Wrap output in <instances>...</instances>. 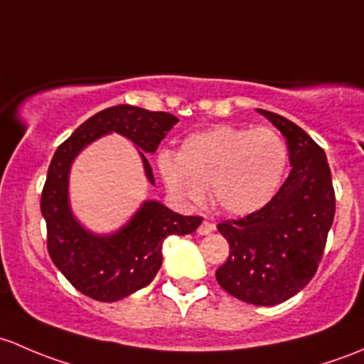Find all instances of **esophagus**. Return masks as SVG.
Here are the masks:
<instances>
[{"label": "esophagus", "mask_w": 364, "mask_h": 364, "mask_svg": "<svg viewBox=\"0 0 364 364\" xmlns=\"http://www.w3.org/2000/svg\"><path fill=\"white\" fill-rule=\"evenodd\" d=\"M213 231H215V224L210 223V220H207V219H205L203 223L200 224V228H198V233L200 235H210V233H213Z\"/></svg>", "instance_id": "1"}]
</instances>
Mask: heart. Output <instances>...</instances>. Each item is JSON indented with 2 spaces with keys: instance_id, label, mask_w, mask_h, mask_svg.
I'll list each match as a JSON object with an SVG mask.
<instances>
[{
  "instance_id": "heart-1",
  "label": "heart",
  "mask_w": 364,
  "mask_h": 364,
  "mask_svg": "<svg viewBox=\"0 0 364 364\" xmlns=\"http://www.w3.org/2000/svg\"><path fill=\"white\" fill-rule=\"evenodd\" d=\"M289 163L286 140L269 127L217 126L182 141L178 154L161 151L157 170L183 203L210 198L230 215L264 208L279 191Z\"/></svg>"
}]
</instances>
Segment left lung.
I'll list each match as a JSON object with an SVG mask.
<instances>
[{
    "instance_id": "1",
    "label": "left lung",
    "mask_w": 364,
    "mask_h": 364,
    "mask_svg": "<svg viewBox=\"0 0 364 364\" xmlns=\"http://www.w3.org/2000/svg\"><path fill=\"white\" fill-rule=\"evenodd\" d=\"M257 114L284 134L293 170L264 208L217 226L230 257L215 279L242 301L272 306L316 275L335 217V191L324 151L301 127L273 112L257 108Z\"/></svg>"
}]
</instances>
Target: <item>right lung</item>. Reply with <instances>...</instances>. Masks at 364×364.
<instances>
[{
    "label": "right lung",
    "instance_id": "add662e5",
    "mask_svg": "<svg viewBox=\"0 0 364 364\" xmlns=\"http://www.w3.org/2000/svg\"><path fill=\"white\" fill-rule=\"evenodd\" d=\"M177 122L168 112L133 105L105 108L82 122L52 157L40 205L47 223L48 254L82 294L98 301H117L144 289L163 264L164 240L194 233L203 219L175 213L157 200H145L119 230L96 233L71 208L70 171L75 159L96 140L117 133L136 147L145 177L154 186L147 154H154Z\"/></svg>",
    "mask_w": 364,
    "mask_h": 364
}]
</instances>
